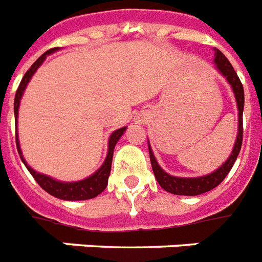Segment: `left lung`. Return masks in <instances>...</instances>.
Segmentation results:
<instances>
[{"instance_id": "8db88e82", "label": "left lung", "mask_w": 262, "mask_h": 262, "mask_svg": "<svg viewBox=\"0 0 262 262\" xmlns=\"http://www.w3.org/2000/svg\"><path fill=\"white\" fill-rule=\"evenodd\" d=\"M215 64L216 69L222 74L225 75L229 83L231 85L235 95V100L238 104V137L235 144H234L233 152L229 157V160L226 161L225 164L222 165L214 173H211L208 176H203V177H196V179H183V177H174L165 173L160 167V165L157 164L154 154H152L151 148L148 146V151H150V161H151V167L156 176L157 181L160 184L161 187L164 188L165 190L170 192L173 194H184V196H196V194L206 193L208 190L214 189L217 187L219 184L225 180V177L229 174V171L231 170L234 162L237 160L238 154L241 151V146H242V137H244V124H242V114H244V102H245V96H244V86L241 79L238 78L237 73L233 69L231 63L229 59L222 54L219 50H215Z\"/></svg>"}]
</instances>
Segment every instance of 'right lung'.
<instances>
[{
	"mask_svg": "<svg viewBox=\"0 0 262 262\" xmlns=\"http://www.w3.org/2000/svg\"><path fill=\"white\" fill-rule=\"evenodd\" d=\"M55 50H58V48H51V50L46 51L43 55L39 56L37 60H35V63L28 69V72L25 73L24 77H23L21 82H20V85H18L17 88V92H16V96H14V116H16V121H17V112L18 105H20V100H21V96L23 93H24V89L25 86H27V83L29 82L31 77L35 74L37 68L43 63V60L46 59V56H47L48 54H51L52 51H55ZM124 131L125 127H123V128L116 129V131L111 135L110 146H108V156H106L102 166L96 171L95 174H92L91 177H88V179L82 180V181H77V183H60V181H56V180L51 179V177H48V176L40 174V173L35 171L32 167H29L28 165H27L25 160L23 158L17 135H16V146H17L18 154L21 157V161L24 162V165L27 166L29 173L32 174L35 181H36L46 192H48V193L52 194V196H55V198L62 199V200H88V199L96 198V196L101 193L102 190L106 188V185H108V177H110L111 173L114 148Z\"/></svg>",
	"mask_w": 262,
	"mask_h": 262,
	"instance_id": "right-lung-1",
	"label": "right lung"
}]
</instances>
